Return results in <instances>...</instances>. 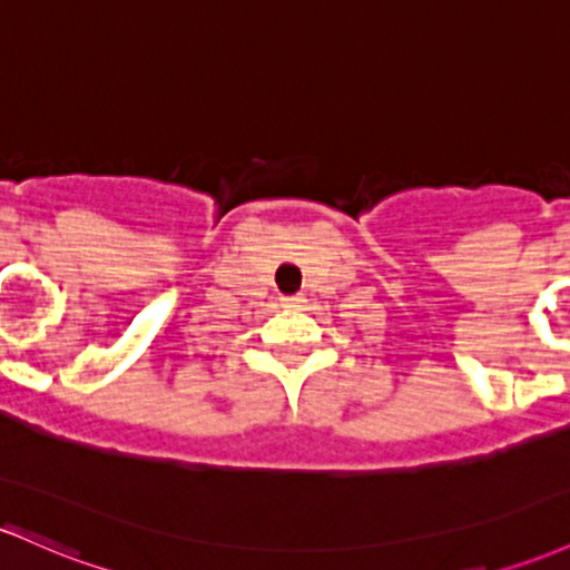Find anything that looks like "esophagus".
<instances>
[{"label": "esophagus", "mask_w": 570, "mask_h": 570, "mask_svg": "<svg viewBox=\"0 0 570 570\" xmlns=\"http://www.w3.org/2000/svg\"><path fill=\"white\" fill-rule=\"evenodd\" d=\"M281 305H286V308H297V305H303V297H299V295H284V297H281Z\"/></svg>", "instance_id": "esophagus-1"}]
</instances>
